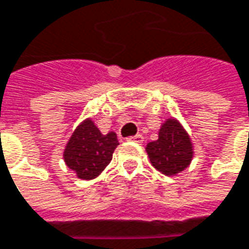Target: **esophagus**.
<instances>
[{
    "label": "esophagus",
    "instance_id": "obj_1",
    "mask_svg": "<svg viewBox=\"0 0 249 249\" xmlns=\"http://www.w3.org/2000/svg\"><path fill=\"white\" fill-rule=\"evenodd\" d=\"M129 141H133V142H142L144 141V137H142V134H136V136H133V137H129Z\"/></svg>",
    "mask_w": 249,
    "mask_h": 249
}]
</instances>
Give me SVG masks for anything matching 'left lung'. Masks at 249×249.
Instances as JSON below:
<instances>
[{
    "label": "left lung",
    "instance_id": "1",
    "mask_svg": "<svg viewBox=\"0 0 249 249\" xmlns=\"http://www.w3.org/2000/svg\"><path fill=\"white\" fill-rule=\"evenodd\" d=\"M145 151L152 166L166 176L183 172L194 157L193 141L176 118H169L160 124L158 140L148 142Z\"/></svg>",
    "mask_w": 249,
    "mask_h": 249
}]
</instances>
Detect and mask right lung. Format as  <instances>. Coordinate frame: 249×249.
Returning a JSON list of instances; mask_svg holds the SVG:
<instances>
[{
    "mask_svg": "<svg viewBox=\"0 0 249 249\" xmlns=\"http://www.w3.org/2000/svg\"><path fill=\"white\" fill-rule=\"evenodd\" d=\"M118 145L115 131L102 134L92 119L87 118L74 129L65 145L63 160L79 178L92 180L109 165Z\"/></svg>",
    "mask_w": 249,
    "mask_h": 249,
    "instance_id": "right-lung-1",
    "label": "right lung"
}]
</instances>
